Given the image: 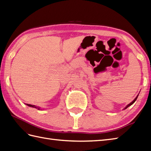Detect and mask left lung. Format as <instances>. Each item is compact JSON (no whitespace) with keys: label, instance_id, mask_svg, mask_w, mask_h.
I'll list each match as a JSON object with an SVG mask.
<instances>
[{"label":"left lung","instance_id":"obj_1","mask_svg":"<svg viewBox=\"0 0 151 151\" xmlns=\"http://www.w3.org/2000/svg\"><path fill=\"white\" fill-rule=\"evenodd\" d=\"M138 95L137 96H136V97L135 98V99H134V100H133L132 101H131V102L130 104H128V105H127V106H126V107H125L124 108V109H127V108L128 107H129V106H131V105H132L133 104H134V103L135 102V101L136 100V99H137V98H138Z\"/></svg>","mask_w":151,"mask_h":151}]
</instances>
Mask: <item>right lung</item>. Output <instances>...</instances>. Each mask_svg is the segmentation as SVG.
I'll return each instance as SVG.
<instances>
[{
	"label": "right lung",
	"instance_id": "add662e5",
	"mask_svg": "<svg viewBox=\"0 0 151 151\" xmlns=\"http://www.w3.org/2000/svg\"><path fill=\"white\" fill-rule=\"evenodd\" d=\"M28 106H29V107H34V108H38V107H37L35 106H33V105H31V104H27ZM38 109H40L39 108H38Z\"/></svg>",
	"mask_w": 151,
	"mask_h": 151
}]
</instances>
